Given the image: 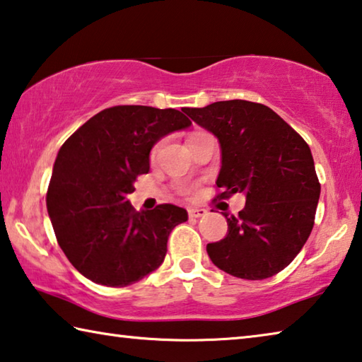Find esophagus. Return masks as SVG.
Masks as SVG:
<instances>
[{
  "label": "esophagus",
  "mask_w": 362,
  "mask_h": 362,
  "mask_svg": "<svg viewBox=\"0 0 362 362\" xmlns=\"http://www.w3.org/2000/svg\"><path fill=\"white\" fill-rule=\"evenodd\" d=\"M206 215L205 209H189V218L191 220H197V218H202Z\"/></svg>",
  "instance_id": "1"
}]
</instances>
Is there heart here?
<instances>
[{"label":"heart","mask_w":362,"mask_h":362,"mask_svg":"<svg viewBox=\"0 0 362 362\" xmlns=\"http://www.w3.org/2000/svg\"><path fill=\"white\" fill-rule=\"evenodd\" d=\"M157 151H158V146L156 147V149H153V151H152V157H156V153H157Z\"/></svg>","instance_id":"heart-1"}]
</instances>
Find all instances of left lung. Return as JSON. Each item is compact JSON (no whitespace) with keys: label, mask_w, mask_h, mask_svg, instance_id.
<instances>
[{"label":"left lung","mask_w":362,"mask_h":362,"mask_svg":"<svg viewBox=\"0 0 362 362\" xmlns=\"http://www.w3.org/2000/svg\"><path fill=\"white\" fill-rule=\"evenodd\" d=\"M185 112L220 142L221 197L245 195L239 215L223 213L228 234L206 245L210 259L240 279L277 274L297 257L315 224L321 185L310 146L274 110L250 100Z\"/></svg>","instance_id":"1"}]
</instances>
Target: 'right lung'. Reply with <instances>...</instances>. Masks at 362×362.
<instances>
[{
    "instance_id": "1",
    "label": "right lung",
    "mask_w": 362,
    "mask_h": 362,
    "mask_svg": "<svg viewBox=\"0 0 362 362\" xmlns=\"http://www.w3.org/2000/svg\"><path fill=\"white\" fill-rule=\"evenodd\" d=\"M192 122L176 109L117 105L81 125L59 149L46 206L65 257L96 284L125 287L163 263L181 206L136 211L128 194L151 168V151Z\"/></svg>"
}]
</instances>
